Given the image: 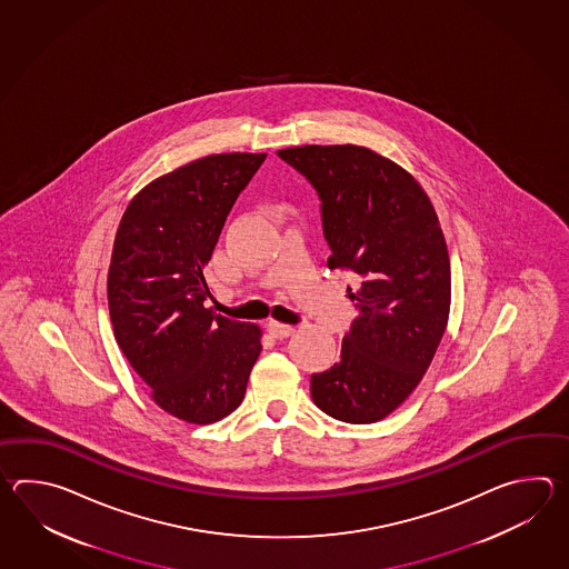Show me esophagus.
Here are the masks:
<instances>
[{
  "mask_svg": "<svg viewBox=\"0 0 569 569\" xmlns=\"http://www.w3.org/2000/svg\"><path fill=\"white\" fill-rule=\"evenodd\" d=\"M268 333H270L272 338L284 339L295 333V327L287 326V323H279V321H270V323H268Z\"/></svg>",
  "mask_w": 569,
  "mask_h": 569,
  "instance_id": "esophagus-1",
  "label": "esophagus"
}]
</instances>
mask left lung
<instances>
[{
    "label": "left lung",
    "mask_w": 569,
    "mask_h": 569,
    "mask_svg": "<svg viewBox=\"0 0 569 569\" xmlns=\"http://www.w3.org/2000/svg\"><path fill=\"white\" fill-rule=\"evenodd\" d=\"M279 157L321 199L327 267L358 274L360 315L341 358L311 376L313 402L346 423H376L409 399L446 333L448 243L433 203L411 172L370 148L295 146Z\"/></svg>",
    "instance_id": "8db88e82"
}]
</instances>
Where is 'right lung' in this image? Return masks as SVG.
Segmentation results:
<instances>
[{"instance_id":"1","label":"right lung","mask_w":569,"mask_h":569,"mask_svg":"<svg viewBox=\"0 0 569 569\" xmlns=\"http://www.w3.org/2000/svg\"><path fill=\"white\" fill-rule=\"evenodd\" d=\"M267 154L199 158L126 207L108 272L113 336L162 411L209 425L242 402L262 329L207 309L203 268Z\"/></svg>"}]
</instances>
